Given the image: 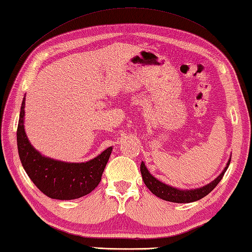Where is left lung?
<instances>
[{
	"mask_svg": "<svg viewBox=\"0 0 252 252\" xmlns=\"http://www.w3.org/2000/svg\"><path fill=\"white\" fill-rule=\"evenodd\" d=\"M230 160L231 159H229L227 167L223 169V171L221 172L212 182H210L209 185L204 187L198 188V189H191V190H180V189H177V188L170 187L168 185H165V183L159 181L148 171L144 162H142L141 165H140V170H141L143 182L146 183L148 189L150 190L153 194H156L157 197H159L160 199H163L165 201H170V202L189 203V202L198 201V200L202 199L215 189L217 185L221 181V179H222L224 172L227 171V169L230 164Z\"/></svg>",
	"mask_w": 252,
	"mask_h": 252,
	"instance_id": "8db88e82",
	"label": "left lung"
}]
</instances>
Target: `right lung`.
<instances>
[{
  "label": "right lung",
  "mask_w": 252,
  "mask_h": 252,
  "mask_svg": "<svg viewBox=\"0 0 252 252\" xmlns=\"http://www.w3.org/2000/svg\"><path fill=\"white\" fill-rule=\"evenodd\" d=\"M25 97L21 105L16 131L18 150L25 172L37 189L49 198L73 200L87 195L95 189L108 162L112 147L94 159L82 163H70L42 156L30 143L24 130Z\"/></svg>",
  "instance_id": "add662e5"
}]
</instances>
